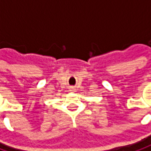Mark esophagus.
Here are the masks:
<instances>
[{
    "mask_svg": "<svg viewBox=\"0 0 151 151\" xmlns=\"http://www.w3.org/2000/svg\"><path fill=\"white\" fill-rule=\"evenodd\" d=\"M71 90H72V91H73V89H71Z\"/></svg>",
    "mask_w": 151,
    "mask_h": 151,
    "instance_id": "esophagus-1",
    "label": "esophagus"
}]
</instances>
